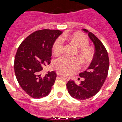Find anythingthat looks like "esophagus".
<instances>
[{
  "label": "esophagus",
  "instance_id": "esophagus-1",
  "mask_svg": "<svg viewBox=\"0 0 122 122\" xmlns=\"http://www.w3.org/2000/svg\"><path fill=\"white\" fill-rule=\"evenodd\" d=\"M56 73L57 75H60V73H61V71H56Z\"/></svg>",
  "mask_w": 122,
  "mask_h": 122
}]
</instances>
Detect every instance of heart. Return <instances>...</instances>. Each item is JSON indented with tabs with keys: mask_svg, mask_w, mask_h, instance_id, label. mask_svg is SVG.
Returning <instances> with one entry per match:
<instances>
[{
	"mask_svg": "<svg viewBox=\"0 0 122 122\" xmlns=\"http://www.w3.org/2000/svg\"><path fill=\"white\" fill-rule=\"evenodd\" d=\"M62 39H67L77 48L76 54L83 63H88L92 61L94 55V50L88 46L89 41L87 36L80 32L64 35L62 38H57L53 45V52L55 55H60L63 52L64 44ZM53 66L55 69L71 73L80 67V61L76 57L64 56L56 59Z\"/></svg>",
	"mask_w": 122,
	"mask_h": 122,
	"instance_id": "b5f03b06",
	"label": "heart"
}]
</instances>
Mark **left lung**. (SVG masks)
Listing matches in <instances>:
<instances>
[{"mask_svg": "<svg viewBox=\"0 0 122 122\" xmlns=\"http://www.w3.org/2000/svg\"><path fill=\"white\" fill-rule=\"evenodd\" d=\"M83 30L88 32L95 45L94 58L87 70L79 74L83 78L80 84H75L72 80H69L66 84L69 94L79 100L89 99L99 92L107 77L109 66L107 50L102 41L92 33L86 29Z\"/></svg>", "mask_w": 122, "mask_h": 122, "instance_id": "obj_1", "label": "left lung"}]
</instances>
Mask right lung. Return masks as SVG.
I'll list each match as a JSON object with an SVG mask.
<instances>
[{"mask_svg": "<svg viewBox=\"0 0 122 122\" xmlns=\"http://www.w3.org/2000/svg\"><path fill=\"white\" fill-rule=\"evenodd\" d=\"M62 31L44 29L32 33L19 47L14 68L19 84L28 95L41 98L50 94L56 77L55 71L42 74L43 67L51 62V49Z\"/></svg>", "mask_w": 122, "mask_h": 122, "instance_id": "obj_1", "label": "right lung"}]
</instances>
